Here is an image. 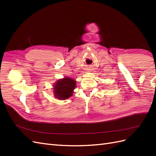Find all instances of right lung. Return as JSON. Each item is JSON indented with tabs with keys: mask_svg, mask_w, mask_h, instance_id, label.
I'll use <instances>...</instances> for the list:
<instances>
[{
	"mask_svg": "<svg viewBox=\"0 0 156 156\" xmlns=\"http://www.w3.org/2000/svg\"><path fill=\"white\" fill-rule=\"evenodd\" d=\"M76 87V81L69 77L59 79L55 82L53 89L55 98L58 100H66L71 97Z\"/></svg>",
	"mask_w": 156,
	"mask_h": 156,
	"instance_id": "add662e5",
	"label": "right lung"
}]
</instances>
